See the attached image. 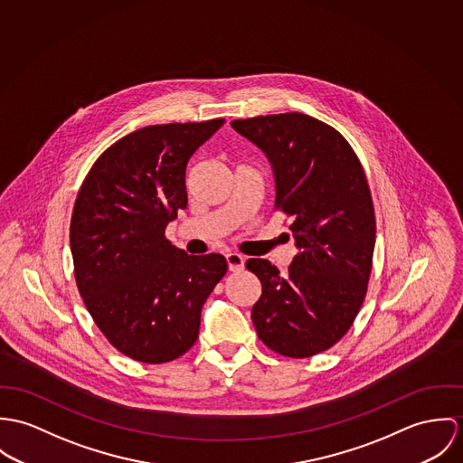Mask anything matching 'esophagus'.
Instances as JSON below:
<instances>
[{
    "label": "esophagus",
    "instance_id": "obj_1",
    "mask_svg": "<svg viewBox=\"0 0 463 463\" xmlns=\"http://www.w3.org/2000/svg\"><path fill=\"white\" fill-rule=\"evenodd\" d=\"M225 259H227V266H229L231 271H240V269H243V266H245V259L240 256V254L231 252V254L225 256Z\"/></svg>",
    "mask_w": 463,
    "mask_h": 463
}]
</instances>
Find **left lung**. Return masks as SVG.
<instances>
[{
    "label": "left lung",
    "instance_id": "obj_1",
    "mask_svg": "<svg viewBox=\"0 0 463 463\" xmlns=\"http://www.w3.org/2000/svg\"><path fill=\"white\" fill-rule=\"evenodd\" d=\"M231 126L269 161L275 207L293 218L298 250L286 275L268 259L247 260L262 286L257 335L280 355L312 357L348 332L367 291L376 225L365 174L341 133L304 113Z\"/></svg>",
    "mask_w": 463,
    "mask_h": 463
}]
</instances>
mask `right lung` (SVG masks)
I'll return each mask as SVG.
<instances>
[{
	"mask_svg": "<svg viewBox=\"0 0 463 463\" xmlns=\"http://www.w3.org/2000/svg\"><path fill=\"white\" fill-rule=\"evenodd\" d=\"M223 122L137 129L99 156L78 194L71 218L76 284L106 339L129 359L163 364L186 354L227 271L225 257L188 256L165 238L188 206L190 157Z\"/></svg>",
	"mask_w": 463,
	"mask_h": 463,
	"instance_id": "obj_1",
	"label": "right lung"
}]
</instances>
